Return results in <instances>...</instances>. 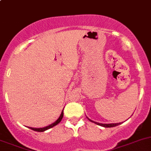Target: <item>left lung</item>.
<instances>
[{
	"label": "left lung",
	"instance_id": "obj_1",
	"mask_svg": "<svg viewBox=\"0 0 151 151\" xmlns=\"http://www.w3.org/2000/svg\"><path fill=\"white\" fill-rule=\"evenodd\" d=\"M89 121H91V122L96 123V124L99 125V126H103V127H114V126H118V125L121 124V123H109V124H103V123H99L95 122V121H91V120H90V119H89Z\"/></svg>",
	"mask_w": 151,
	"mask_h": 151
}]
</instances>
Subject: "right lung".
Returning a JSON list of instances; mask_svg holds the SVG:
<instances>
[{
	"mask_svg": "<svg viewBox=\"0 0 151 151\" xmlns=\"http://www.w3.org/2000/svg\"><path fill=\"white\" fill-rule=\"evenodd\" d=\"M63 111L61 112V114H60V117L58 118V119L55 122H54L53 123H52L51 125H50V126H46V127H44V128H40V129H35V128H31V127H29V128H30V129H32V130L36 131V132H45V131L47 130V129H50V128L53 127V126H56L57 124H58V123L61 121L62 118H63Z\"/></svg>",
	"mask_w": 151,
	"mask_h": 151,
	"instance_id": "obj_1",
	"label": "right lung"
}]
</instances>
